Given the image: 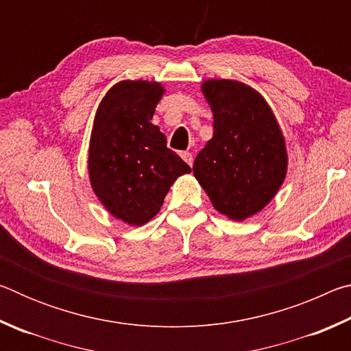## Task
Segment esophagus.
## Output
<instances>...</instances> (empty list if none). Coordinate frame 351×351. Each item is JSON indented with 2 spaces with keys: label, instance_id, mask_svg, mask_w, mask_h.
<instances>
[{
  "label": "esophagus",
  "instance_id": "obj_1",
  "mask_svg": "<svg viewBox=\"0 0 351 351\" xmlns=\"http://www.w3.org/2000/svg\"><path fill=\"white\" fill-rule=\"evenodd\" d=\"M181 158L184 159V161H186L190 167H192V164H193V156H192V153H189V152H182L181 153Z\"/></svg>",
  "mask_w": 351,
  "mask_h": 351
}]
</instances>
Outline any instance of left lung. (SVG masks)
<instances>
[{
    "mask_svg": "<svg viewBox=\"0 0 351 351\" xmlns=\"http://www.w3.org/2000/svg\"><path fill=\"white\" fill-rule=\"evenodd\" d=\"M201 90L213 112V136L195 158L193 175L219 213L243 221L282 187L287 142L268 102L246 83L209 79Z\"/></svg>",
    "mask_w": 351,
    "mask_h": 351,
    "instance_id": "obj_1",
    "label": "left lung"
}]
</instances>
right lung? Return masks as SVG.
Masks as SVG:
<instances>
[{
  "label": "right lung",
  "mask_w": 351,
  "mask_h": 351,
  "mask_svg": "<svg viewBox=\"0 0 351 351\" xmlns=\"http://www.w3.org/2000/svg\"><path fill=\"white\" fill-rule=\"evenodd\" d=\"M164 93L159 82L121 80L106 91L94 116L88 148L93 192L112 217L130 226L150 221L171 184L190 173L152 123Z\"/></svg>",
  "instance_id": "obj_1"
}]
</instances>
